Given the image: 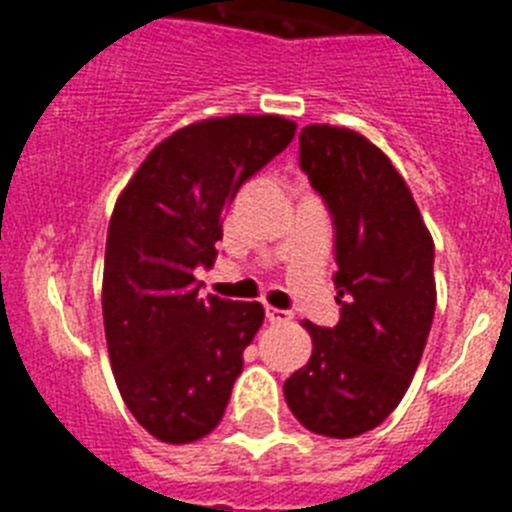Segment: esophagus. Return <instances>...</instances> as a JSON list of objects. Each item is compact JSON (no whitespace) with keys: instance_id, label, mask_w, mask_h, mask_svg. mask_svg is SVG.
Wrapping results in <instances>:
<instances>
[{"instance_id":"esophagus-1","label":"esophagus","mask_w":512,"mask_h":512,"mask_svg":"<svg viewBox=\"0 0 512 512\" xmlns=\"http://www.w3.org/2000/svg\"><path fill=\"white\" fill-rule=\"evenodd\" d=\"M266 320H269V323H287V320H292V312L277 310V307H266Z\"/></svg>"}]
</instances>
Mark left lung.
<instances>
[{"instance_id":"left-lung-1","label":"left lung","mask_w":512,"mask_h":512,"mask_svg":"<svg viewBox=\"0 0 512 512\" xmlns=\"http://www.w3.org/2000/svg\"><path fill=\"white\" fill-rule=\"evenodd\" d=\"M300 169L333 217L341 320L305 323L312 356L284 397L307 431L354 438L387 420L413 382L436 310L433 238L405 179L364 135L307 125Z\"/></svg>"}]
</instances>
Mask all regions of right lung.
I'll return each mask as SVG.
<instances>
[{
	"mask_svg": "<svg viewBox=\"0 0 512 512\" xmlns=\"http://www.w3.org/2000/svg\"><path fill=\"white\" fill-rule=\"evenodd\" d=\"M277 115H230L176 130L140 164L107 230L104 336L117 390L164 443H192L220 423L264 323L259 302L200 297L235 194L295 138Z\"/></svg>",
	"mask_w": 512,
	"mask_h": 512,
	"instance_id": "add662e5",
	"label": "right lung"
}]
</instances>
